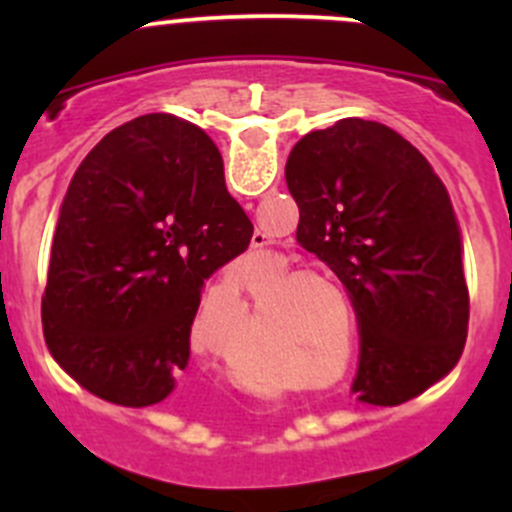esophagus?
Segmentation results:
<instances>
[{"label": "esophagus", "mask_w": 512, "mask_h": 512, "mask_svg": "<svg viewBox=\"0 0 512 512\" xmlns=\"http://www.w3.org/2000/svg\"><path fill=\"white\" fill-rule=\"evenodd\" d=\"M270 235H267V232H262V230H255L252 232V247H267L270 245Z\"/></svg>", "instance_id": "34e87169"}]
</instances>
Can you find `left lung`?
Masks as SVG:
<instances>
[{
	"label": "left lung",
	"instance_id": "1",
	"mask_svg": "<svg viewBox=\"0 0 512 512\" xmlns=\"http://www.w3.org/2000/svg\"><path fill=\"white\" fill-rule=\"evenodd\" d=\"M297 242L337 272L359 322V401L394 406L448 374L468 337L463 242L446 185L389 126L342 118L297 141Z\"/></svg>",
	"mask_w": 512,
	"mask_h": 512
}]
</instances>
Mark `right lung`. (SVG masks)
Masks as SVG:
<instances>
[{
    "instance_id": "obj_1",
    "label": "right lung",
    "mask_w": 512,
    "mask_h": 512,
    "mask_svg": "<svg viewBox=\"0 0 512 512\" xmlns=\"http://www.w3.org/2000/svg\"><path fill=\"white\" fill-rule=\"evenodd\" d=\"M252 230L208 133L173 113L118 126L61 203L41 297L51 356L98 399L163 401L188 366L205 280Z\"/></svg>"
}]
</instances>
